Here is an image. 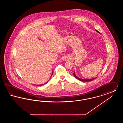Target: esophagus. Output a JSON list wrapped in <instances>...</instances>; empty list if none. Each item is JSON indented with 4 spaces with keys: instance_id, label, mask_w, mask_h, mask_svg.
Segmentation results:
<instances>
[{
    "instance_id": "1",
    "label": "esophagus",
    "mask_w": 123,
    "mask_h": 123,
    "mask_svg": "<svg viewBox=\"0 0 123 123\" xmlns=\"http://www.w3.org/2000/svg\"><path fill=\"white\" fill-rule=\"evenodd\" d=\"M65 60H66V59H65Z\"/></svg>"
}]
</instances>
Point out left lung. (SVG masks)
Segmentation results:
<instances>
[{"label": "left lung", "mask_w": 123, "mask_h": 123, "mask_svg": "<svg viewBox=\"0 0 123 123\" xmlns=\"http://www.w3.org/2000/svg\"><path fill=\"white\" fill-rule=\"evenodd\" d=\"M95 31H96L97 32H98V33L100 34V33H99V32L98 31H97V30H95ZM73 75H74V77H75L77 79H78L79 80H80V81H82V82H89V81H93V80H94V79H95V78H97V77H95V78H92V79H82V78H79L78 77H77V76H76V74H75V72H74V73H73Z\"/></svg>", "instance_id": "1"}]
</instances>
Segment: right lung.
Segmentation results:
<instances>
[{"label": "right lung", "instance_id": "right-lung-1", "mask_svg": "<svg viewBox=\"0 0 123 123\" xmlns=\"http://www.w3.org/2000/svg\"><path fill=\"white\" fill-rule=\"evenodd\" d=\"M53 72H52V75H51V77H50V79H51V77H52V75H53ZM49 79V80H50ZM48 82H47L46 83H44V84H46V83H47ZM34 85H35V84H34ZM43 85V84H41V85H38V86H40V85Z\"/></svg>", "mask_w": 123, "mask_h": 123}]
</instances>
